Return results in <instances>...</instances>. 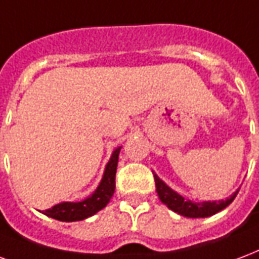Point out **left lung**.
<instances>
[{"mask_svg":"<svg viewBox=\"0 0 259 259\" xmlns=\"http://www.w3.org/2000/svg\"><path fill=\"white\" fill-rule=\"evenodd\" d=\"M153 175H154V182H156V190H157V194L160 200H161V203H164L169 209H172L174 212L188 217V218H205V217H211V215L217 214V212L226 208L235 200L236 194L239 193V189H237L230 197L225 200L200 201V203H197V201L185 199L181 194L177 193L175 190L171 189L163 179L158 178L157 174L153 172Z\"/></svg>","mask_w":259,"mask_h":259,"instance_id":"left-lung-1","label":"left lung"}]
</instances>
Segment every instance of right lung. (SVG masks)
Here are the masks:
<instances>
[{
    "mask_svg": "<svg viewBox=\"0 0 259 259\" xmlns=\"http://www.w3.org/2000/svg\"><path fill=\"white\" fill-rule=\"evenodd\" d=\"M120 150H121V146L113 150L110 160L107 161L105 167V172H103L101 182L91 196L81 201L59 203L42 211V214L54 220L63 221V222H75V221L87 220L96 214L98 211H101L102 208H105L116 189V171Z\"/></svg>",
    "mask_w": 259,
    "mask_h": 259,
    "instance_id": "add662e5",
    "label": "right lung"
}]
</instances>
